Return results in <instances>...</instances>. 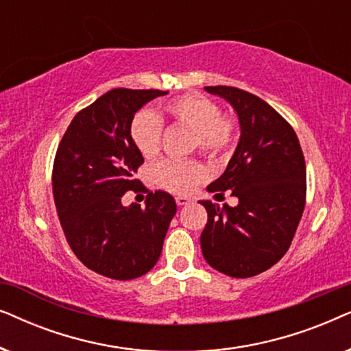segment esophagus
<instances>
[{"mask_svg":"<svg viewBox=\"0 0 351 351\" xmlns=\"http://www.w3.org/2000/svg\"><path fill=\"white\" fill-rule=\"evenodd\" d=\"M176 203L177 206H186L191 203V199L186 198V196H176Z\"/></svg>","mask_w":351,"mask_h":351,"instance_id":"obj_1","label":"esophagus"}]
</instances>
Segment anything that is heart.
Instances as JSON below:
<instances>
[{"label": "heart", "instance_id": "1", "mask_svg": "<svg viewBox=\"0 0 351 351\" xmlns=\"http://www.w3.org/2000/svg\"><path fill=\"white\" fill-rule=\"evenodd\" d=\"M161 119L191 131V148H198L210 160L223 156L238 137L237 119L232 114L220 112L215 100L198 93L167 100L161 107ZM161 119L147 110H142L132 118V142L147 160L160 152ZM152 172L158 185L174 193H189L204 177V167L193 160H161L153 166Z\"/></svg>", "mask_w": 351, "mask_h": 351}]
</instances>
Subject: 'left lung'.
I'll return each instance as SVG.
<instances>
[{
	"label": "left lung",
	"mask_w": 351,
	"mask_h": 351,
	"mask_svg": "<svg viewBox=\"0 0 351 351\" xmlns=\"http://www.w3.org/2000/svg\"><path fill=\"white\" fill-rule=\"evenodd\" d=\"M204 89L232 104L241 137L227 169L208 186L217 195L232 191L238 204L199 201L208 210L201 251L223 275L251 278L285 256L299 227L306 196L304 153L291 124L265 100L232 86Z\"/></svg>",
	"instance_id": "8db88e82"
}]
</instances>
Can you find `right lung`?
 I'll use <instances>...</instances> for the list:
<instances>
[{
	"mask_svg": "<svg viewBox=\"0 0 351 351\" xmlns=\"http://www.w3.org/2000/svg\"><path fill=\"white\" fill-rule=\"evenodd\" d=\"M165 94L108 90L76 113L56 153L52 193L66 243L89 270L112 280H134L155 267L177 210L169 193H153L134 179L143 156L132 142V118ZM129 189L146 191L143 208L122 206Z\"/></svg>",
	"mask_w": 351,
	"mask_h": 351,
	"instance_id": "1",
	"label": "right lung"
}]
</instances>
